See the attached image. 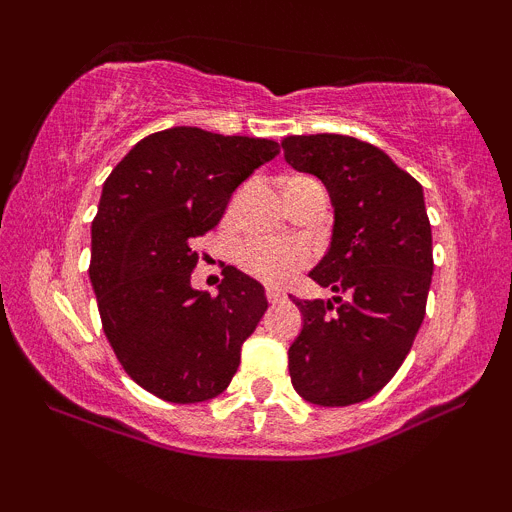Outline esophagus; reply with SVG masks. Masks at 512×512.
<instances>
[{"label":"esophagus","mask_w":512,"mask_h":512,"mask_svg":"<svg viewBox=\"0 0 512 512\" xmlns=\"http://www.w3.org/2000/svg\"><path fill=\"white\" fill-rule=\"evenodd\" d=\"M281 298H284V291H281L279 286H267V301L269 303H279Z\"/></svg>","instance_id":"34e87169"}]
</instances>
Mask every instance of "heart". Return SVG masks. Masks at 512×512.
<instances>
[{"label":"heart","instance_id":"obj_1","mask_svg":"<svg viewBox=\"0 0 512 512\" xmlns=\"http://www.w3.org/2000/svg\"><path fill=\"white\" fill-rule=\"evenodd\" d=\"M303 180L310 178H289L286 185ZM238 262L245 272L257 276V279L279 284V281L289 279L293 272H298L308 262V252L301 245L279 243V240H248L238 250Z\"/></svg>","mask_w":512,"mask_h":512}]
</instances>
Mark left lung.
<instances>
[{"mask_svg": "<svg viewBox=\"0 0 512 512\" xmlns=\"http://www.w3.org/2000/svg\"><path fill=\"white\" fill-rule=\"evenodd\" d=\"M281 146L291 168L322 180L334 209L330 248L310 269L334 296H291L303 315L291 383L305 402L349 407L390 383L424 322L433 274L424 187L378 146L344 134Z\"/></svg>", "mask_w": 512, "mask_h": 512, "instance_id": "8db88e82", "label": "left lung"}]
</instances>
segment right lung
I'll use <instances>...</instances> for the list:
<instances>
[{
    "instance_id": "right-lung-1",
    "label": "right lung",
    "mask_w": 512,
    "mask_h": 512,
    "mask_svg": "<svg viewBox=\"0 0 512 512\" xmlns=\"http://www.w3.org/2000/svg\"><path fill=\"white\" fill-rule=\"evenodd\" d=\"M276 154L272 139L170 127L134 144L105 180L88 276L117 361L151 395L207 402L236 375L267 310L264 286L226 267L216 296L195 289L192 245Z\"/></svg>"
}]
</instances>
